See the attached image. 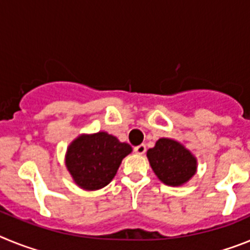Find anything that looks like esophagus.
Here are the masks:
<instances>
[{
    "instance_id": "1",
    "label": "esophagus",
    "mask_w": 250,
    "mask_h": 250,
    "mask_svg": "<svg viewBox=\"0 0 250 250\" xmlns=\"http://www.w3.org/2000/svg\"><path fill=\"white\" fill-rule=\"evenodd\" d=\"M134 151L136 152V154H139V155H143L145 151H146V146H145L144 144L141 145H138V146L134 147Z\"/></svg>"
}]
</instances>
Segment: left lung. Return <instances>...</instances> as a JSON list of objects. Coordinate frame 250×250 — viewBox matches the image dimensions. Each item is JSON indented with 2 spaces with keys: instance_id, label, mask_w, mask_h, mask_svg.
I'll list each match as a JSON object with an SVG mask.
<instances>
[{
  "instance_id": "left-lung-1",
  "label": "left lung",
  "mask_w": 250,
  "mask_h": 250,
  "mask_svg": "<svg viewBox=\"0 0 250 250\" xmlns=\"http://www.w3.org/2000/svg\"><path fill=\"white\" fill-rule=\"evenodd\" d=\"M146 156L155 175L169 187L185 184L196 171L195 156L173 139H159Z\"/></svg>"
}]
</instances>
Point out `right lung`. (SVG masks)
<instances>
[{
    "label": "right lung",
    "instance_id": "1",
    "mask_svg": "<svg viewBox=\"0 0 250 250\" xmlns=\"http://www.w3.org/2000/svg\"><path fill=\"white\" fill-rule=\"evenodd\" d=\"M131 146L105 131L80 135L68 145L66 167L74 182L85 190L106 187L116 175L121 161Z\"/></svg>",
    "mask_w": 250,
    "mask_h": 250
}]
</instances>
